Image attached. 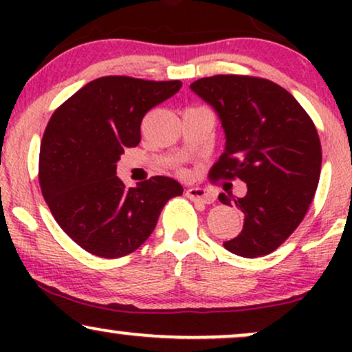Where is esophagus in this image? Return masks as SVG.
I'll use <instances>...</instances> for the list:
<instances>
[{
    "label": "esophagus",
    "instance_id": "1",
    "mask_svg": "<svg viewBox=\"0 0 352 352\" xmlns=\"http://www.w3.org/2000/svg\"><path fill=\"white\" fill-rule=\"evenodd\" d=\"M187 197L190 200H195V201H200V204H213V195L212 193L208 192V190H205V188H201V187H192V188H188L187 192Z\"/></svg>",
    "mask_w": 352,
    "mask_h": 352
}]
</instances>
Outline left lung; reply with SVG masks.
<instances>
[{"label": "left lung", "instance_id": "8db88e82", "mask_svg": "<svg viewBox=\"0 0 352 352\" xmlns=\"http://www.w3.org/2000/svg\"><path fill=\"white\" fill-rule=\"evenodd\" d=\"M217 112L225 151L212 177H238L246 195L220 193L221 204L243 212V230L223 241L245 258L272 253L296 230L316 193L321 144L313 120L296 99L272 80L213 76L190 84Z\"/></svg>", "mask_w": 352, "mask_h": 352}]
</instances>
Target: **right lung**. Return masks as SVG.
Masks as SVG:
<instances>
[{
	"label": "right lung",
	"instance_id": "add662e5",
	"mask_svg": "<svg viewBox=\"0 0 352 352\" xmlns=\"http://www.w3.org/2000/svg\"><path fill=\"white\" fill-rule=\"evenodd\" d=\"M180 80L106 76L87 82L52 114L39 152V184L56 221L80 248L100 258L135 252L160 212L184 187L170 177L125 187L117 162L140 142V122L170 99Z\"/></svg>",
	"mask_w": 352,
	"mask_h": 352
}]
</instances>
